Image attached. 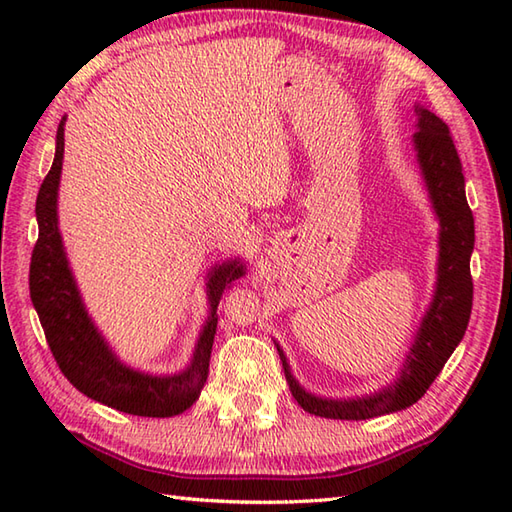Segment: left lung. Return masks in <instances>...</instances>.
<instances>
[{"label": "left lung", "mask_w": 512, "mask_h": 512, "mask_svg": "<svg viewBox=\"0 0 512 512\" xmlns=\"http://www.w3.org/2000/svg\"><path fill=\"white\" fill-rule=\"evenodd\" d=\"M418 132L413 134V149L427 187L433 213L438 215V270L436 290L420 328L413 336L396 380L391 385L361 398H323L310 394L292 376L288 358L277 352L292 396L308 413L332 420H369L411 407L427 394L429 385L442 372L455 347L462 341L473 308L471 253L475 244V224L464 193V173L458 149L449 127L440 118L416 105Z\"/></svg>", "instance_id": "obj_1"}]
</instances>
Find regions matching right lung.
Returning a JSON list of instances; mask_svg holds the SVG:
<instances>
[{"label":"right lung","mask_w":512,"mask_h":512,"mask_svg":"<svg viewBox=\"0 0 512 512\" xmlns=\"http://www.w3.org/2000/svg\"><path fill=\"white\" fill-rule=\"evenodd\" d=\"M63 129L65 116L57 129L54 162L37 195L39 239L30 262V299L46 332L50 352L63 376L88 398L132 416H178L198 400L206 383L217 328V303L235 279L246 275V264L239 262V257L228 259L215 264L206 275L209 319L202 325L187 369L178 374L156 376L125 365L85 310L59 233L57 198L65 145Z\"/></svg>","instance_id":"obj_1"}]
</instances>
